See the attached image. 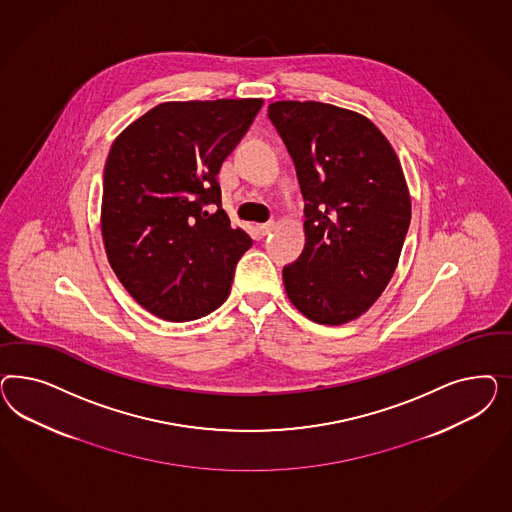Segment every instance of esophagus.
I'll return each instance as SVG.
<instances>
[{
  "instance_id": "34e87169",
  "label": "esophagus",
  "mask_w": 512,
  "mask_h": 512,
  "mask_svg": "<svg viewBox=\"0 0 512 512\" xmlns=\"http://www.w3.org/2000/svg\"><path fill=\"white\" fill-rule=\"evenodd\" d=\"M274 227H276V223L274 221H268V223H263V225H259L257 229H259V233L266 236V234L272 233L274 231Z\"/></svg>"
}]
</instances>
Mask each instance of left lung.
Here are the masks:
<instances>
[{"label": "left lung", "mask_w": 512, "mask_h": 512, "mask_svg": "<svg viewBox=\"0 0 512 512\" xmlns=\"http://www.w3.org/2000/svg\"><path fill=\"white\" fill-rule=\"evenodd\" d=\"M268 118L293 157L306 246L283 268L289 300L319 325L370 310L392 278L411 221L402 165L362 114L317 101H276Z\"/></svg>", "instance_id": "obj_1"}]
</instances>
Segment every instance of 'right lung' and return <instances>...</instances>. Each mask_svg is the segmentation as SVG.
<instances>
[{"label":"right lung","mask_w":512,"mask_h":512,"mask_svg":"<svg viewBox=\"0 0 512 512\" xmlns=\"http://www.w3.org/2000/svg\"><path fill=\"white\" fill-rule=\"evenodd\" d=\"M261 107L263 99L161 103L110 148L105 251L127 293L159 319H199L231 293L236 263L253 242L221 208L217 174Z\"/></svg>","instance_id":"add662e5"}]
</instances>
